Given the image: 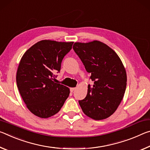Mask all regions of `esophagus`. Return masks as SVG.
Returning a JSON list of instances; mask_svg holds the SVG:
<instances>
[{
	"instance_id": "34e87169",
	"label": "esophagus",
	"mask_w": 150,
	"mask_h": 150,
	"mask_svg": "<svg viewBox=\"0 0 150 150\" xmlns=\"http://www.w3.org/2000/svg\"><path fill=\"white\" fill-rule=\"evenodd\" d=\"M75 90H76V88H71L70 89V92H73Z\"/></svg>"
}]
</instances>
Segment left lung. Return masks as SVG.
Wrapping results in <instances>:
<instances>
[{
	"label": "left lung",
	"mask_w": 150,
	"mask_h": 150,
	"mask_svg": "<svg viewBox=\"0 0 150 150\" xmlns=\"http://www.w3.org/2000/svg\"><path fill=\"white\" fill-rule=\"evenodd\" d=\"M73 49L94 82L92 86L88 85L84 99L78 101L81 108L94 120L107 118L116 111L126 91L123 64L111 48L100 41L75 42Z\"/></svg>",
	"instance_id": "left-lung-1"
}]
</instances>
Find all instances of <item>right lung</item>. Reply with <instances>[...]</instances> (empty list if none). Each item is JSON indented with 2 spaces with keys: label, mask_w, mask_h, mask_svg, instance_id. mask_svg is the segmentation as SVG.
<instances>
[{
  "label": "right lung",
  "mask_w": 150,
  "mask_h": 150,
  "mask_svg": "<svg viewBox=\"0 0 150 150\" xmlns=\"http://www.w3.org/2000/svg\"><path fill=\"white\" fill-rule=\"evenodd\" d=\"M73 42L44 40L26 50L16 73V84L28 109L35 116L47 118L58 113L70 94V89L55 82V72L70 52Z\"/></svg>",
  "instance_id": "obj_1"
}]
</instances>
